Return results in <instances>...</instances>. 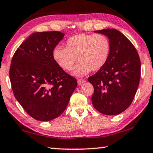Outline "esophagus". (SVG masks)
<instances>
[{
    "mask_svg": "<svg viewBox=\"0 0 153 153\" xmlns=\"http://www.w3.org/2000/svg\"><path fill=\"white\" fill-rule=\"evenodd\" d=\"M85 82H86V81L84 80V79H79L78 81H77V83H78L79 85H81V84H84V83Z\"/></svg>",
    "mask_w": 153,
    "mask_h": 153,
    "instance_id": "34e87169",
    "label": "esophagus"
}]
</instances>
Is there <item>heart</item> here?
Returning a JSON list of instances; mask_svg holds the SVG:
<instances>
[{
    "mask_svg": "<svg viewBox=\"0 0 153 153\" xmlns=\"http://www.w3.org/2000/svg\"><path fill=\"white\" fill-rule=\"evenodd\" d=\"M111 45L108 37L103 34L78 33L67 39L65 48L56 46L52 50V58L62 70L72 69L76 59L79 63L71 74L82 77L91 71L101 69L108 61Z\"/></svg>",
    "mask_w": 153,
    "mask_h": 153,
    "instance_id": "b5f03b06",
    "label": "heart"
}]
</instances>
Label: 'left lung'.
Here are the masks:
<instances>
[{
  "label": "left lung",
  "instance_id": "obj_1",
  "mask_svg": "<svg viewBox=\"0 0 153 153\" xmlns=\"http://www.w3.org/2000/svg\"><path fill=\"white\" fill-rule=\"evenodd\" d=\"M110 39L108 61L88 81L94 86L91 101L96 110L105 115H118L131 104L140 79V60L133 45L116 29L94 31Z\"/></svg>",
  "mask_w": 153,
  "mask_h": 153
}]
</instances>
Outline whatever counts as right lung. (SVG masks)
Segmentation results:
<instances>
[{
  "label": "right lung",
  "instance_id": "1",
  "mask_svg": "<svg viewBox=\"0 0 153 153\" xmlns=\"http://www.w3.org/2000/svg\"><path fill=\"white\" fill-rule=\"evenodd\" d=\"M60 32L30 35L17 49L10 68V80L17 101L31 117L49 121L67 108L77 86L74 78L52 58V50L63 39Z\"/></svg>",
  "mask_w": 153,
  "mask_h": 153
}]
</instances>
